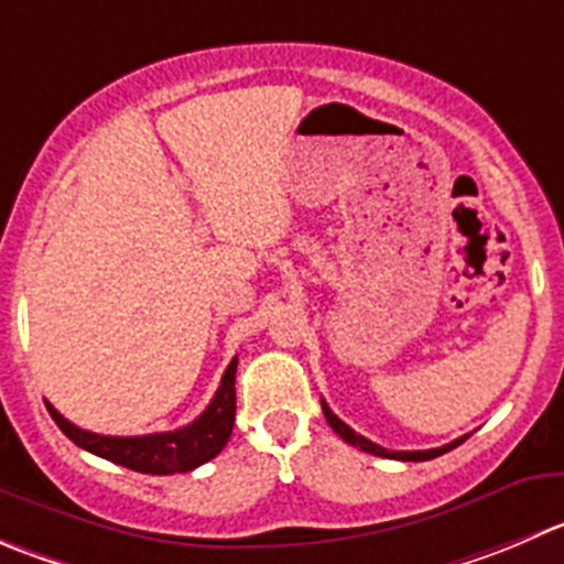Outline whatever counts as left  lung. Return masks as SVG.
<instances>
[{
	"label": "left lung",
	"mask_w": 564,
	"mask_h": 564,
	"mask_svg": "<svg viewBox=\"0 0 564 564\" xmlns=\"http://www.w3.org/2000/svg\"><path fill=\"white\" fill-rule=\"evenodd\" d=\"M322 413H325V419H327V424H330V427H333V433L341 435V441H347L349 446H358L360 452H369V455H375V457H391V460H404V463L433 460V457H441V455H444V452H452V449H455V446H460L463 441L468 438V435H463V438L452 441V444L441 446V449H427V452H388V449H382V446L371 444V441L364 438V435L355 433L352 427H347V424H344V421L338 419V415L333 413L330 408H327L325 399H322Z\"/></svg>",
	"instance_id": "8db88e82"
}]
</instances>
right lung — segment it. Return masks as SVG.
I'll return each instance as SVG.
<instances>
[{
	"instance_id": "right-lung-1",
	"label": "right lung",
	"mask_w": 564,
	"mask_h": 564,
	"mask_svg": "<svg viewBox=\"0 0 564 564\" xmlns=\"http://www.w3.org/2000/svg\"><path fill=\"white\" fill-rule=\"evenodd\" d=\"M237 358L228 364L226 375H223L220 388H217L215 399L209 408L182 430L173 433H154V435H131V438H115V435H98L87 433V430L70 424L59 410H54L46 402L48 415L54 419L59 430L74 441L79 449L90 452V455L104 457L109 463L131 468L140 474H184L193 468L204 466L212 457L223 452L228 444L234 430V419H237Z\"/></svg>"
}]
</instances>
